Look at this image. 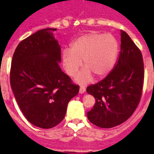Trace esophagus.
<instances>
[{
  "label": "esophagus",
  "instance_id": "34e87169",
  "mask_svg": "<svg viewBox=\"0 0 154 154\" xmlns=\"http://www.w3.org/2000/svg\"><path fill=\"white\" fill-rule=\"evenodd\" d=\"M86 91V88H85L84 86H81L80 87V94H83V93Z\"/></svg>",
  "mask_w": 154,
  "mask_h": 154
}]
</instances>
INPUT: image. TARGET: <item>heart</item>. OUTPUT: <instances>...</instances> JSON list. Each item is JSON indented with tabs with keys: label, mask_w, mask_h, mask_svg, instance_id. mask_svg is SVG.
Masks as SVG:
<instances>
[{
	"label": "heart",
	"mask_w": 154,
	"mask_h": 154,
	"mask_svg": "<svg viewBox=\"0 0 154 154\" xmlns=\"http://www.w3.org/2000/svg\"><path fill=\"white\" fill-rule=\"evenodd\" d=\"M119 48V42L112 34H85L74 40L71 48L63 50V66L68 75L74 76L81 67L83 60L86 68L77 75V81H89L91 73L97 78H102L114 67Z\"/></svg>",
	"instance_id": "1"
}]
</instances>
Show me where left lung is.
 <instances>
[{"instance_id":"8db88e82","label":"left lung","mask_w":154,"mask_h":154,"mask_svg":"<svg viewBox=\"0 0 154 154\" xmlns=\"http://www.w3.org/2000/svg\"><path fill=\"white\" fill-rule=\"evenodd\" d=\"M142 53L128 34L121 30V51L111 72L86 88L95 99L87 117L93 125L111 128L126 122L137 108L144 81Z\"/></svg>"}]
</instances>
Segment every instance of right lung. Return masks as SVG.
Here are the masks:
<instances>
[{
    "label": "right lung",
    "instance_id": "1",
    "mask_svg": "<svg viewBox=\"0 0 154 154\" xmlns=\"http://www.w3.org/2000/svg\"><path fill=\"white\" fill-rule=\"evenodd\" d=\"M54 28L40 29L22 40L14 52L10 85L17 103L29 123L49 129L66 116L68 102L80 87L60 68L61 48Z\"/></svg>",
    "mask_w": 154,
    "mask_h": 154
}]
</instances>
